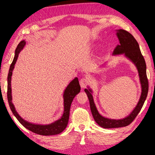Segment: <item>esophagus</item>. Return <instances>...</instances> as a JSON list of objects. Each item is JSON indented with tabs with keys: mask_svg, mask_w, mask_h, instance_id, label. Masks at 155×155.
Masks as SVG:
<instances>
[{
	"mask_svg": "<svg viewBox=\"0 0 155 155\" xmlns=\"http://www.w3.org/2000/svg\"><path fill=\"white\" fill-rule=\"evenodd\" d=\"M88 83H89V80L86 78H82V79L80 80V86H81L82 88H85Z\"/></svg>",
	"mask_w": 155,
	"mask_h": 155,
	"instance_id": "34e87169",
	"label": "esophagus"
}]
</instances>
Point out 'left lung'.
I'll return each mask as SVG.
<instances>
[{"instance_id": "1", "label": "left lung", "mask_w": 155, "mask_h": 155, "mask_svg": "<svg viewBox=\"0 0 155 155\" xmlns=\"http://www.w3.org/2000/svg\"><path fill=\"white\" fill-rule=\"evenodd\" d=\"M116 35L120 41V45H118L115 48L113 55L124 54L127 59L134 63L137 68L142 91L137 105L129 115L121 120H113V119L104 117L100 115L94 102L92 90L89 89V87H88V89H85L84 91L88 96L91 111L94 120L100 127L105 129L126 127L131 124L142 108L147 98L149 88L148 80L146 74V64L144 58L141 54L138 42L131 33L123 29L116 30Z\"/></svg>"}]
</instances>
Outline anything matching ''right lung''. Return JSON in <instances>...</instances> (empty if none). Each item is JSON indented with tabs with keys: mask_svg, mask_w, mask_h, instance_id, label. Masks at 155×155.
<instances>
[{
	"mask_svg": "<svg viewBox=\"0 0 155 155\" xmlns=\"http://www.w3.org/2000/svg\"><path fill=\"white\" fill-rule=\"evenodd\" d=\"M25 40H22L18 44L16 50L15 52V57L13 59L12 63L10 65V70H9L8 76V100L9 105L12 110V113L16 117L18 121L23 125V126L28 129L29 131L33 132V133L39 134L42 136H52L59 134L64 131L67 127L68 122L69 115H70V108L72 101L75 96L80 91V86L78 81V78H75L71 81L67 87L65 89L64 95V110L61 117L57 121L51 123L50 124H33V123L28 122L23 118H21L17 112L15 110V107L12 101V89H11V79H12V71L15 68V65L16 64L18 56L20 51L23 50L24 47L25 46Z\"/></svg>",
	"mask_w": 155,
	"mask_h": 155,
	"instance_id": "1",
	"label": "right lung"
}]
</instances>
